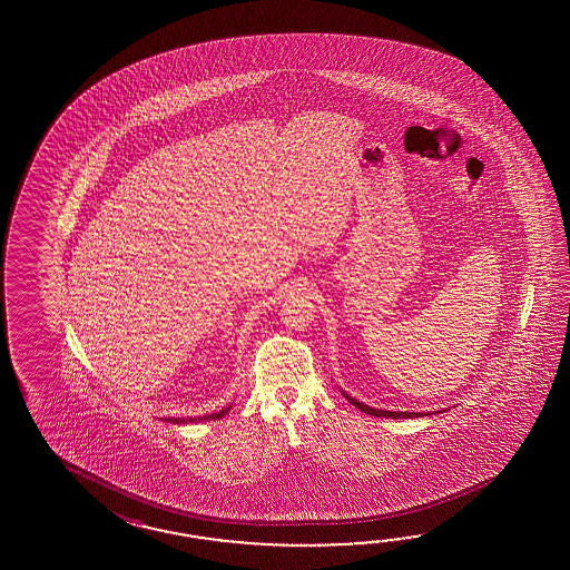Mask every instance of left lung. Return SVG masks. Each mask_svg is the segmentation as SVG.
Here are the masks:
<instances>
[{
  "instance_id": "obj_1",
  "label": "left lung",
  "mask_w": 570,
  "mask_h": 570,
  "mask_svg": "<svg viewBox=\"0 0 570 570\" xmlns=\"http://www.w3.org/2000/svg\"><path fill=\"white\" fill-rule=\"evenodd\" d=\"M344 397L351 401L354 407H358L361 412L368 413V415H376V417H393V420H397V417H420L415 412H383V410H373V407L364 405L361 401L352 400L348 395H344Z\"/></svg>"
}]
</instances>
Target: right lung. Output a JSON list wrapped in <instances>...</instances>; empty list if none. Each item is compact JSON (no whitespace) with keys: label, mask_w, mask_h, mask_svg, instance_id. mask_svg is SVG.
Segmentation results:
<instances>
[{"label":"right lung","mask_w":570,"mask_h":570,"mask_svg":"<svg viewBox=\"0 0 570 570\" xmlns=\"http://www.w3.org/2000/svg\"><path fill=\"white\" fill-rule=\"evenodd\" d=\"M228 412H230V407H226V410H222V412L218 413H209V415H204V417H195V420H189V422H199V420H219L222 415H226ZM167 422H173V424H181V422H187V420L175 417V420H167Z\"/></svg>","instance_id":"add662e5"}]
</instances>
